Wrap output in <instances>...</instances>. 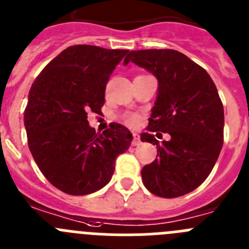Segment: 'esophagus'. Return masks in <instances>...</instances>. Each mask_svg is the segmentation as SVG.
Wrapping results in <instances>:
<instances>
[{"instance_id":"obj_1","label":"esophagus","mask_w":249,"mask_h":249,"mask_svg":"<svg viewBox=\"0 0 249 249\" xmlns=\"http://www.w3.org/2000/svg\"><path fill=\"white\" fill-rule=\"evenodd\" d=\"M141 143V137L138 133H133V141H132V145H138Z\"/></svg>"}]
</instances>
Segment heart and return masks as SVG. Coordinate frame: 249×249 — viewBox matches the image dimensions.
Returning a JSON list of instances; mask_svg holds the SVG:
<instances>
[{
	"mask_svg": "<svg viewBox=\"0 0 249 249\" xmlns=\"http://www.w3.org/2000/svg\"><path fill=\"white\" fill-rule=\"evenodd\" d=\"M124 121H126V123L129 127H133V128H136V127L141 124V117L137 113H129V115L124 117Z\"/></svg>",
	"mask_w": 249,
	"mask_h": 249,
	"instance_id": "heart-1",
	"label": "heart"
}]
</instances>
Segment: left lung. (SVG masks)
Here are the masks:
<instances>
[{
    "label": "left lung",
    "mask_w": 249,
    "mask_h": 249,
    "mask_svg": "<svg viewBox=\"0 0 249 249\" xmlns=\"http://www.w3.org/2000/svg\"><path fill=\"white\" fill-rule=\"evenodd\" d=\"M129 61L156 75L159 83L149 132L141 137L157 145V158L141 173L143 184L165 199L191 193L209 177L223 144V105L215 83L178 50H132L123 64ZM152 131L168 133L171 140L159 145Z\"/></svg>",
    "instance_id": "left-lung-1"
}]
</instances>
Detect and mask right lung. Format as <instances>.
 I'll return each mask as SVG.
<instances>
[{"label":"right lung","mask_w":249,"mask_h":249,"mask_svg":"<svg viewBox=\"0 0 249 249\" xmlns=\"http://www.w3.org/2000/svg\"><path fill=\"white\" fill-rule=\"evenodd\" d=\"M127 49L72 45L42 70L29 90L24 127L32 156L48 181L69 195H88L111 180L132 133L120 123L99 133L88 112L101 113L107 81Z\"/></svg>","instance_id":"1"}]
</instances>
